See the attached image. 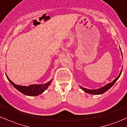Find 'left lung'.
<instances>
[{"label": "left lung", "instance_id": "obj_1", "mask_svg": "<svg viewBox=\"0 0 127 127\" xmlns=\"http://www.w3.org/2000/svg\"><path fill=\"white\" fill-rule=\"evenodd\" d=\"M120 50H121V49H120ZM121 53H122V51H121ZM121 73H122V71L120 72L119 76L117 77L116 78V79H114V81L112 82L109 83V84H107V85H106L105 86L103 87L99 88V89L90 90V89H87V88H83V87H80V88H81L84 91V92H86V93H89V94H92V95H101V94H103V93H105L106 91L108 90L109 88H111V87H112V85H113L114 84L116 83V82L117 81V80H118L119 77H120V75H121Z\"/></svg>", "mask_w": 127, "mask_h": 127}]
</instances>
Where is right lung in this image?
I'll return each mask as SVG.
<instances>
[{
    "label": "right lung",
    "instance_id": "1",
    "mask_svg": "<svg viewBox=\"0 0 127 127\" xmlns=\"http://www.w3.org/2000/svg\"><path fill=\"white\" fill-rule=\"evenodd\" d=\"M7 76V79L9 80L11 85L14 87L16 89L20 91L21 93H23L24 95L28 96H37L43 93L46 89H47L48 87L50 85L51 82H52V80L46 83L45 84H40V85H31L28 87L26 86H21V85H16L14 84L12 81L10 80V79Z\"/></svg>",
    "mask_w": 127,
    "mask_h": 127
}]
</instances>
